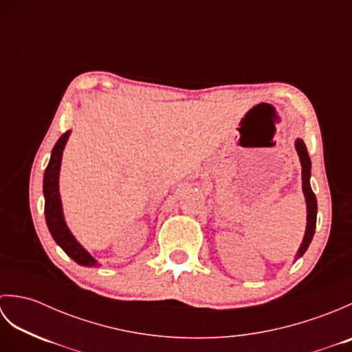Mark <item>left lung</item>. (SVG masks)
<instances>
[{"instance_id":"1","label":"left lung","mask_w":352,"mask_h":352,"mask_svg":"<svg viewBox=\"0 0 352 352\" xmlns=\"http://www.w3.org/2000/svg\"><path fill=\"white\" fill-rule=\"evenodd\" d=\"M295 148L296 153L300 155V162H301V174H302V192L305 197V203H307V227H305V234L302 239V243L300 246V250L296 252L295 260L304 256V252L307 251L309 245L313 239V234H315V228H316V214H318V203H316V197L313 193L310 188V169H311V162L307 153V148H305V144L302 139H296L295 140Z\"/></svg>"}]
</instances>
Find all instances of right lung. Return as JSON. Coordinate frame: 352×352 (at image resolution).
I'll return each mask as SVG.
<instances>
[{
  "label": "right lung",
  "mask_w": 352,
  "mask_h": 352,
  "mask_svg": "<svg viewBox=\"0 0 352 352\" xmlns=\"http://www.w3.org/2000/svg\"><path fill=\"white\" fill-rule=\"evenodd\" d=\"M71 131L63 133L56 142L51 151V159L43 175V197H45V219L50 233L56 243L68 254V256L81 266H96V260L81 246L72 236L65 222L62 210V199L58 193V175H60V163L66 142Z\"/></svg>",
  "instance_id": "right-lung-1"
}]
</instances>
